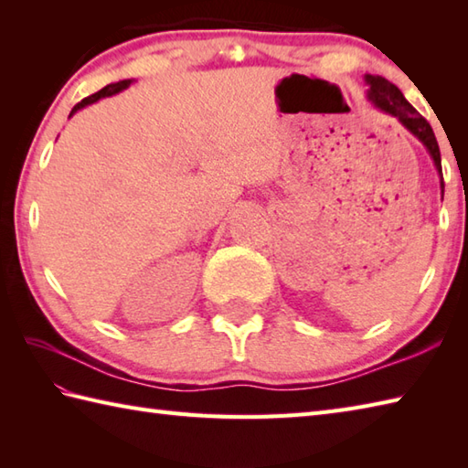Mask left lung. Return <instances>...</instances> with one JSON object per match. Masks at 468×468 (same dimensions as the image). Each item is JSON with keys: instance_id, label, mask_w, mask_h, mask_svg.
Masks as SVG:
<instances>
[{"instance_id": "8db88e82", "label": "left lung", "mask_w": 468, "mask_h": 468, "mask_svg": "<svg viewBox=\"0 0 468 468\" xmlns=\"http://www.w3.org/2000/svg\"><path fill=\"white\" fill-rule=\"evenodd\" d=\"M364 78H366V84L370 86V90H367V101H370L378 108V111L399 118L400 124L404 128H409V131L426 146V151L431 153L436 171H439V175H441V191L444 195L441 148H439V143H436L432 126L426 122V118H422L419 114V111H416V108L409 101H406L399 88H396L392 82H388L386 78L372 76V74H366Z\"/></svg>"}]
</instances>
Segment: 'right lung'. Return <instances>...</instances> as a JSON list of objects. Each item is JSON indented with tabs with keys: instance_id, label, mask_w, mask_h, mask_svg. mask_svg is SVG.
I'll return each mask as SVG.
<instances>
[{
	"instance_id": "right-lung-1",
	"label": "right lung",
	"mask_w": 468,
	"mask_h": 468,
	"mask_svg": "<svg viewBox=\"0 0 468 468\" xmlns=\"http://www.w3.org/2000/svg\"><path fill=\"white\" fill-rule=\"evenodd\" d=\"M131 84H133V80H121V82H114V84H108V86H104L102 90H98L96 94L84 98L82 102H78V104L72 108V112H69V116H72L74 112L80 111V108H84V106H88V104H92V102H96V101H101V98H106V96H112V94H118V92L126 90V88L131 86Z\"/></svg>"
}]
</instances>
